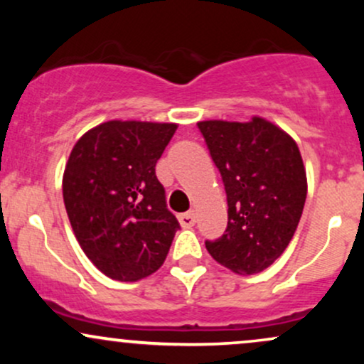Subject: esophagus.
I'll return each mask as SVG.
<instances>
[{
	"instance_id": "34e87169",
	"label": "esophagus",
	"mask_w": 364,
	"mask_h": 364,
	"mask_svg": "<svg viewBox=\"0 0 364 364\" xmlns=\"http://www.w3.org/2000/svg\"><path fill=\"white\" fill-rule=\"evenodd\" d=\"M178 220H179V224L183 225V228H191V225H195V223H196L195 215L191 214V212H186V214L178 215Z\"/></svg>"
}]
</instances>
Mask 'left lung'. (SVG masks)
<instances>
[{"label": "left lung", "instance_id": "obj_1", "mask_svg": "<svg viewBox=\"0 0 364 364\" xmlns=\"http://www.w3.org/2000/svg\"><path fill=\"white\" fill-rule=\"evenodd\" d=\"M198 128L228 195V229L205 241L215 262L232 272L265 270L291 243L301 219L308 183L298 144L260 116L208 119Z\"/></svg>", "mask_w": 364, "mask_h": 364}]
</instances>
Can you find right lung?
I'll list each match as a JSON object with an SVG mask.
<instances>
[{
    "instance_id": "1",
    "label": "right lung",
    "mask_w": 364,
    "mask_h": 364,
    "mask_svg": "<svg viewBox=\"0 0 364 364\" xmlns=\"http://www.w3.org/2000/svg\"><path fill=\"white\" fill-rule=\"evenodd\" d=\"M176 123L112 119L78 139L63 174L66 214L89 260L121 282L161 269L179 224L156 164Z\"/></svg>"
}]
</instances>
